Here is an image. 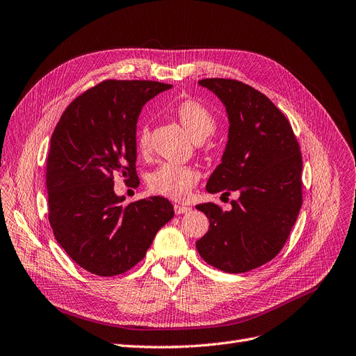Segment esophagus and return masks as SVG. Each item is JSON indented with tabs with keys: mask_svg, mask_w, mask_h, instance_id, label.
<instances>
[{
	"mask_svg": "<svg viewBox=\"0 0 356 356\" xmlns=\"http://www.w3.org/2000/svg\"><path fill=\"white\" fill-rule=\"evenodd\" d=\"M174 210H175V213H177V214H185V213H190V211H191V207H188V206H181V204H175Z\"/></svg>",
	"mask_w": 356,
	"mask_h": 356,
	"instance_id": "esophagus-1",
	"label": "esophagus"
}]
</instances>
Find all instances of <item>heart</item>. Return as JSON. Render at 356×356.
Segmentation results:
<instances>
[{"label":"heart","mask_w":356,"mask_h":356,"mask_svg":"<svg viewBox=\"0 0 356 356\" xmlns=\"http://www.w3.org/2000/svg\"><path fill=\"white\" fill-rule=\"evenodd\" d=\"M175 114L182 126L187 129L195 142L204 140L216 130V118L210 110L194 99H184L175 106ZM136 149L140 155L150 152V127L149 123H142L136 133ZM200 175L197 169L177 163H161L149 174V190L155 194L172 198H187L195 187Z\"/></svg>","instance_id":"heart-1"}]
</instances>
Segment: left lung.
<instances>
[{"label":"left lung","mask_w":356,"mask_h":356,"mask_svg":"<svg viewBox=\"0 0 356 356\" xmlns=\"http://www.w3.org/2000/svg\"><path fill=\"white\" fill-rule=\"evenodd\" d=\"M226 106L229 140L207 182L210 194L239 191L232 210L198 204L210 220L195 243L209 265L241 274L274 259L302 204V159L290 122L266 95L236 79H200Z\"/></svg>","instance_id":"8db88e82"}]
</instances>
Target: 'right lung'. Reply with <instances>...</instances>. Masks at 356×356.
<instances>
[{
  "instance_id": "obj_1",
  "label": "right lung",
  "mask_w": 356,
  "mask_h": 356,
  "mask_svg": "<svg viewBox=\"0 0 356 356\" xmlns=\"http://www.w3.org/2000/svg\"><path fill=\"white\" fill-rule=\"evenodd\" d=\"M171 86L107 79L66 107L46 161L49 223L70 258L99 277L120 275L139 264L158 230L174 217L163 197L124 206L114 177L136 174V123L150 98Z\"/></svg>"
}]
</instances>
